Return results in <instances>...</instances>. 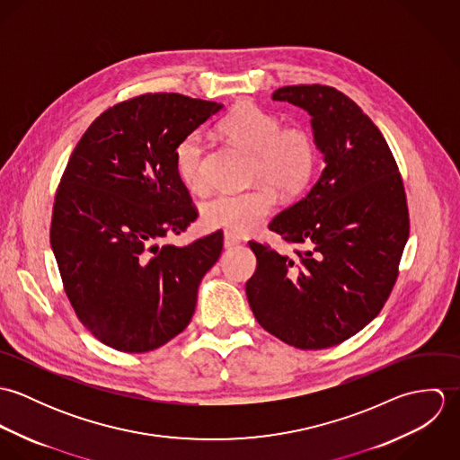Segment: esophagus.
I'll return each instance as SVG.
<instances>
[{
  "label": "esophagus",
  "mask_w": 460,
  "mask_h": 460,
  "mask_svg": "<svg viewBox=\"0 0 460 460\" xmlns=\"http://www.w3.org/2000/svg\"><path fill=\"white\" fill-rule=\"evenodd\" d=\"M239 243H241V239H239L237 235H234L232 232H225V235H223V244H225V248H226V250H230V248L237 246Z\"/></svg>",
  "instance_id": "obj_1"
}]
</instances>
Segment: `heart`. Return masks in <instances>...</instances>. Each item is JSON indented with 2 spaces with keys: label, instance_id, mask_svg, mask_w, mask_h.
<instances>
[{
  "label": "heart",
  "instance_id": "obj_1",
  "mask_svg": "<svg viewBox=\"0 0 460 460\" xmlns=\"http://www.w3.org/2000/svg\"><path fill=\"white\" fill-rule=\"evenodd\" d=\"M223 136L253 155V181L267 182L279 193L292 197L312 181L319 146L314 134L303 126H287L283 120L253 102L237 106L219 126ZM205 143L198 131L186 134L175 146V166L182 182L201 191L207 186L203 173ZM259 186L246 193H217L201 205L207 226L232 234H252L261 228L276 207V193Z\"/></svg>",
  "mask_w": 460,
  "mask_h": 460
}]
</instances>
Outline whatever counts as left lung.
I'll list each match as a JSON object with an SVG mask.
<instances>
[{"mask_svg": "<svg viewBox=\"0 0 460 460\" xmlns=\"http://www.w3.org/2000/svg\"><path fill=\"white\" fill-rule=\"evenodd\" d=\"M306 110L326 168L310 193L269 230L296 248L279 255L250 241L257 270L246 283L255 319L297 349L338 345L388 301L409 237V208L394 154L363 110L326 84L272 93Z\"/></svg>", "mask_w": 460, "mask_h": 460, "instance_id": "8db88e82", "label": "left lung"}]
</instances>
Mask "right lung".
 <instances>
[{
	"mask_svg": "<svg viewBox=\"0 0 460 460\" xmlns=\"http://www.w3.org/2000/svg\"><path fill=\"white\" fill-rule=\"evenodd\" d=\"M221 108L181 93L137 95L101 113L68 157L51 248L77 319L115 350L148 352L188 328L198 285L221 255V232L159 246L198 216L175 146Z\"/></svg>",
	"mask_w": 460,
	"mask_h": 460,
	"instance_id": "obj_1",
	"label": "right lung"
}]
</instances>
